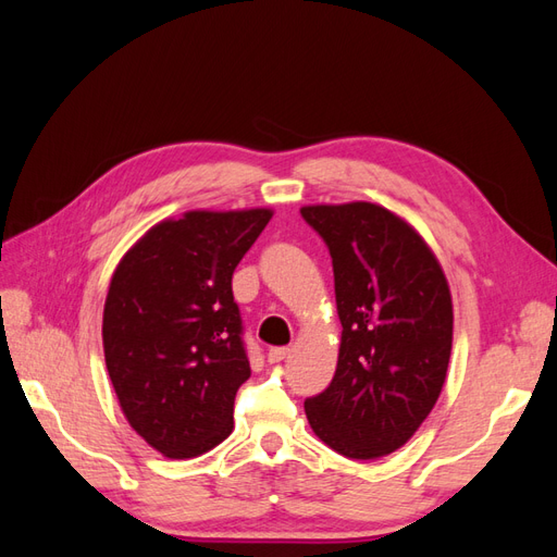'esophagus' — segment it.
<instances>
[{
	"mask_svg": "<svg viewBox=\"0 0 557 557\" xmlns=\"http://www.w3.org/2000/svg\"><path fill=\"white\" fill-rule=\"evenodd\" d=\"M290 356V348H272L267 352V360L272 362V364H276V362H281V360H285Z\"/></svg>",
	"mask_w": 557,
	"mask_h": 557,
	"instance_id": "1",
	"label": "esophagus"
}]
</instances>
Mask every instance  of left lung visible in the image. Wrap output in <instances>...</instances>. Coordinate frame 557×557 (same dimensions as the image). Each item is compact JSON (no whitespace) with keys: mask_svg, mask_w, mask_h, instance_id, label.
I'll list each match as a JSON object with an SVG mask.
<instances>
[{"mask_svg":"<svg viewBox=\"0 0 557 557\" xmlns=\"http://www.w3.org/2000/svg\"><path fill=\"white\" fill-rule=\"evenodd\" d=\"M334 267L342 344L325 393L305 401L309 425L350 460H376L407 444L446 383L453 299L420 232L374 201L307 205Z\"/></svg>","mask_w":557,"mask_h":557,"instance_id":"8db88e82","label":"left lung"}]
</instances>
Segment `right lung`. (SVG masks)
Wrapping results in <instances>:
<instances>
[{
  "label": "right lung",
  "mask_w": 557,
  "mask_h": 557,
  "mask_svg": "<svg viewBox=\"0 0 557 557\" xmlns=\"http://www.w3.org/2000/svg\"><path fill=\"white\" fill-rule=\"evenodd\" d=\"M274 211L195 209L129 246L109 283L102 344L129 428L164 458L225 442L250 376L232 274Z\"/></svg>",
  "instance_id": "add662e5"
}]
</instances>
